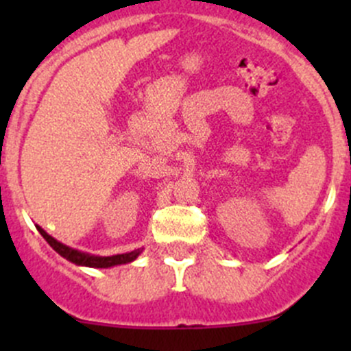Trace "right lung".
I'll list each match as a JSON object with an SVG mask.
<instances>
[{
  "mask_svg": "<svg viewBox=\"0 0 351 351\" xmlns=\"http://www.w3.org/2000/svg\"><path fill=\"white\" fill-rule=\"evenodd\" d=\"M37 231L44 236V239L52 246V250L58 251L62 258L69 260L71 263L77 265V267H90V268H110L117 267V265H125L130 263V261L136 260L141 253H143L144 247H139V250H134L130 253H122V254H113V256H98V254H90L84 253V251L74 250V247L66 246L61 241H58L56 238H52L51 234L44 231L40 226H37Z\"/></svg>",
  "mask_w": 351,
  "mask_h": 351,
  "instance_id": "obj_1",
  "label": "right lung"
}]
</instances>
